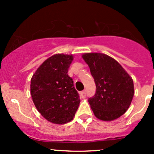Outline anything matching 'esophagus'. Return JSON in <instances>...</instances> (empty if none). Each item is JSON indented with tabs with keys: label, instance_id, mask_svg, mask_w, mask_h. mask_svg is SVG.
<instances>
[{
	"label": "esophagus",
	"instance_id": "esophagus-1",
	"mask_svg": "<svg viewBox=\"0 0 154 154\" xmlns=\"http://www.w3.org/2000/svg\"><path fill=\"white\" fill-rule=\"evenodd\" d=\"M80 97H81L82 98H85V97H86V90H84V91H82L80 93Z\"/></svg>",
	"mask_w": 154,
	"mask_h": 154
}]
</instances>
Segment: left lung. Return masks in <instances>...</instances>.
Returning <instances> with one entry per match:
<instances>
[{"label":"left lung","instance_id":"obj_1","mask_svg":"<svg viewBox=\"0 0 154 154\" xmlns=\"http://www.w3.org/2000/svg\"><path fill=\"white\" fill-rule=\"evenodd\" d=\"M82 57L88 64L96 85L95 94L88 103L96 118L104 122L124 115L134 95L132 77L115 59L102 53H86Z\"/></svg>","mask_w":154,"mask_h":154}]
</instances>
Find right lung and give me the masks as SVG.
Instances as JSON below:
<instances>
[{
    "label": "right lung",
    "instance_id": "right-lung-1",
    "mask_svg": "<svg viewBox=\"0 0 154 154\" xmlns=\"http://www.w3.org/2000/svg\"><path fill=\"white\" fill-rule=\"evenodd\" d=\"M73 60L72 54H54L43 62L31 78L30 94L35 108L56 125L73 120L80 105L79 94L68 74Z\"/></svg>",
    "mask_w": 154,
    "mask_h": 154
}]
</instances>
